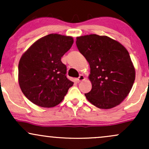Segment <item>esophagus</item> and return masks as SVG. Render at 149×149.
Returning <instances> with one entry per match:
<instances>
[{"mask_svg":"<svg viewBox=\"0 0 149 149\" xmlns=\"http://www.w3.org/2000/svg\"><path fill=\"white\" fill-rule=\"evenodd\" d=\"M85 80V77H84V76H83V75H82V74H80L79 77L77 78V81H78V83H79V82H80V81H82V80Z\"/></svg>","mask_w":149,"mask_h":149,"instance_id":"esophagus-1","label":"esophagus"}]
</instances>
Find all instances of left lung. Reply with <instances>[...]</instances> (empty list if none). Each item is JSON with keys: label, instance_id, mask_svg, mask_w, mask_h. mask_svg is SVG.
Returning <instances> with one entry per match:
<instances>
[{"label": "left lung", "instance_id": "obj_1", "mask_svg": "<svg viewBox=\"0 0 149 149\" xmlns=\"http://www.w3.org/2000/svg\"><path fill=\"white\" fill-rule=\"evenodd\" d=\"M79 52L89 62L92 90L87 100L100 109H109L123 101L135 80V69L123 45L106 36L76 38Z\"/></svg>", "mask_w": 149, "mask_h": 149}]
</instances>
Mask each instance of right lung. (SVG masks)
Here are the masks:
<instances>
[{"mask_svg":"<svg viewBox=\"0 0 149 149\" xmlns=\"http://www.w3.org/2000/svg\"><path fill=\"white\" fill-rule=\"evenodd\" d=\"M73 43L71 36L49 34L22 54L18 66L19 84L32 103L50 108L64 100L73 83L66 78V66L61 58Z\"/></svg>","mask_w":149,"mask_h":149,"instance_id":"1","label":"right lung"}]
</instances>
